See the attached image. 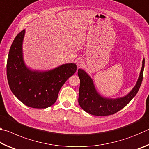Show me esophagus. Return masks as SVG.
<instances>
[{
  "instance_id": "obj_1",
  "label": "esophagus",
  "mask_w": 149,
  "mask_h": 149,
  "mask_svg": "<svg viewBox=\"0 0 149 149\" xmlns=\"http://www.w3.org/2000/svg\"><path fill=\"white\" fill-rule=\"evenodd\" d=\"M84 60H83L82 59H78V60H77V65L78 67L82 66V65H84Z\"/></svg>"
}]
</instances>
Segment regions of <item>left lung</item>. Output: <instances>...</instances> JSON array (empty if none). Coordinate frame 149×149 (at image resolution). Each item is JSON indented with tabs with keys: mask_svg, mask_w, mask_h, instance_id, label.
Returning <instances> with one entry per match:
<instances>
[{
	"mask_svg": "<svg viewBox=\"0 0 149 149\" xmlns=\"http://www.w3.org/2000/svg\"><path fill=\"white\" fill-rule=\"evenodd\" d=\"M145 58L142 62V68L139 77L135 87L127 95L116 99H108L100 96L96 90L93 81L84 70H78L80 79L79 91V104L83 110L90 114L104 116L114 114L124 108L137 94L143 81Z\"/></svg>",
	"mask_w": 149,
	"mask_h": 149,
	"instance_id": "obj_1",
	"label": "left lung"
}]
</instances>
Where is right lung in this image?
<instances>
[{
    "mask_svg": "<svg viewBox=\"0 0 149 149\" xmlns=\"http://www.w3.org/2000/svg\"><path fill=\"white\" fill-rule=\"evenodd\" d=\"M25 32L24 29L17 35L10 49L6 65L9 87L25 105L35 108H47L56 102L60 89L75 74L77 65L69 63L43 72L27 68L22 50Z\"/></svg>",
    "mask_w": 149,
    "mask_h": 149,
    "instance_id": "right-lung-1",
    "label": "right lung"
}]
</instances>
